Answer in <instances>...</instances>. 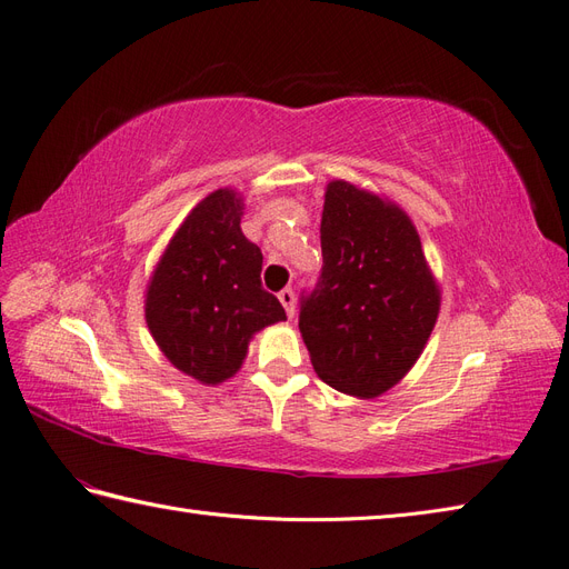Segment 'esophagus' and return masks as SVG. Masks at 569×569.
Masks as SVG:
<instances>
[{
  "label": "esophagus",
  "instance_id": "1",
  "mask_svg": "<svg viewBox=\"0 0 569 569\" xmlns=\"http://www.w3.org/2000/svg\"><path fill=\"white\" fill-rule=\"evenodd\" d=\"M279 300H281L283 309H286V315H288V319H292V317H296V311H298V307H296V292H292V288H283V290L279 292Z\"/></svg>",
  "mask_w": 569,
  "mask_h": 569
}]
</instances>
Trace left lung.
Returning a JSON list of instances; mask_svg holds the SVG:
<instances>
[{
  "label": "left lung",
  "mask_w": 569,
  "mask_h": 569,
  "mask_svg": "<svg viewBox=\"0 0 569 569\" xmlns=\"http://www.w3.org/2000/svg\"><path fill=\"white\" fill-rule=\"evenodd\" d=\"M321 252L317 288L300 305L311 366L342 395L380 397L423 355L442 302L420 236L392 200L336 179Z\"/></svg>",
  "instance_id": "left-lung-1"
}]
</instances>
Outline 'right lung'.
I'll list each match as a JSON object with an SVG mask.
<instances>
[{"mask_svg": "<svg viewBox=\"0 0 569 569\" xmlns=\"http://www.w3.org/2000/svg\"><path fill=\"white\" fill-rule=\"evenodd\" d=\"M246 203L217 189L189 212L146 288V323L174 369L203 385L231 378L252 336L286 319L262 288V250L243 236Z\"/></svg>", "mask_w": 569, "mask_h": 569, "instance_id": "obj_1", "label": "right lung"}]
</instances>
